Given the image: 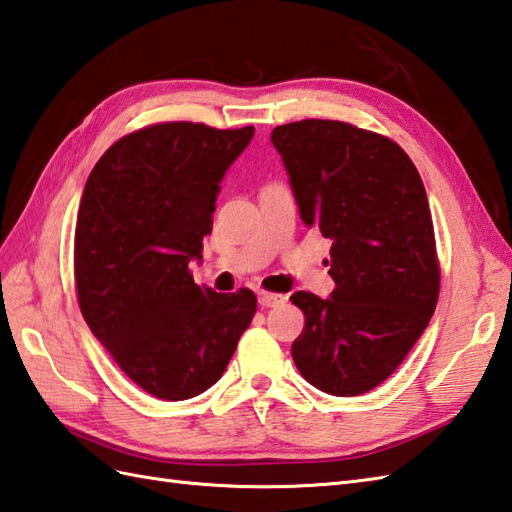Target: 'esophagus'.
<instances>
[{"label": "esophagus", "instance_id": "1", "mask_svg": "<svg viewBox=\"0 0 512 512\" xmlns=\"http://www.w3.org/2000/svg\"><path fill=\"white\" fill-rule=\"evenodd\" d=\"M285 302H287V295L269 293V291H258V304L260 306H267V309H271V306H282Z\"/></svg>", "mask_w": 512, "mask_h": 512}]
</instances>
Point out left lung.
Returning <instances> with one entry per match:
<instances>
[{
    "mask_svg": "<svg viewBox=\"0 0 512 512\" xmlns=\"http://www.w3.org/2000/svg\"><path fill=\"white\" fill-rule=\"evenodd\" d=\"M300 219L331 238V298L295 291L304 328L291 346L302 377L333 396L377 388L434 315L440 289L427 192L390 138L339 120L271 131Z\"/></svg>",
    "mask_w": 512,
    "mask_h": 512,
    "instance_id": "8db88e82",
    "label": "left lung"
}]
</instances>
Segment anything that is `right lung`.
<instances>
[{
  "label": "right lung",
  "mask_w": 512,
  "mask_h": 512,
  "mask_svg": "<svg viewBox=\"0 0 512 512\" xmlns=\"http://www.w3.org/2000/svg\"><path fill=\"white\" fill-rule=\"evenodd\" d=\"M254 127L162 122L124 135L96 162L74 232L81 313L127 377L164 401L221 379L256 313L249 289L192 280L221 179Z\"/></svg>",
  "instance_id": "right-lung-1"
}]
</instances>
